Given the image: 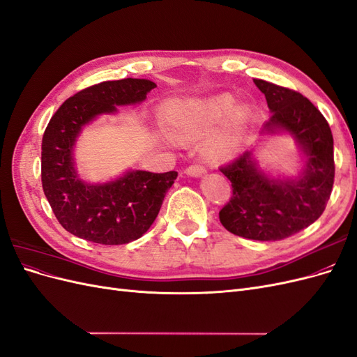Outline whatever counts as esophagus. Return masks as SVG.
<instances>
[{
	"label": "esophagus",
	"mask_w": 357,
	"mask_h": 357,
	"mask_svg": "<svg viewBox=\"0 0 357 357\" xmlns=\"http://www.w3.org/2000/svg\"><path fill=\"white\" fill-rule=\"evenodd\" d=\"M186 172H188V176H190V177H201V176L205 174V168L202 165L195 164V165L188 167Z\"/></svg>",
	"instance_id": "obj_1"
}]
</instances>
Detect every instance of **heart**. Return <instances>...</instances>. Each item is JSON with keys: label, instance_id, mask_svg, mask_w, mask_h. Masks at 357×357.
<instances>
[{"label": "heart", "instance_id": "b5f03b06", "mask_svg": "<svg viewBox=\"0 0 357 357\" xmlns=\"http://www.w3.org/2000/svg\"><path fill=\"white\" fill-rule=\"evenodd\" d=\"M234 104L232 96L226 93L207 100L171 101L165 109V122L176 137L192 138L207 132L229 114L222 131L214 134L205 144L208 156L223 158L236 152L247 119L245 107H234Z\"/></svg>", "mask_w": 357, "mask_h": 357}]
</instances>
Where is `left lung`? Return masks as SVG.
<instances>
[{
    "instance_id": "8db88e82",
    "label": "left lung",
    "mask_w": 357,
    "mask_h": 357,
    "mask_svg": "<svg viewBox=\"0 0 357 357\" xmlns=\"http://www.w3.org/2000/svg\"><path fill=\"white\" fill-rule=\"evenodd\" d=\"M253 82L273 113L262 134L294 135L307 155V165L296 178L274 180L259 169L247 150L220 167L232 183V197L219 219L243 238L280 241L308 228L325 211L335 177L333 138L328 121L305 96L265 80Z\"/></svg>"
}]
</instances>
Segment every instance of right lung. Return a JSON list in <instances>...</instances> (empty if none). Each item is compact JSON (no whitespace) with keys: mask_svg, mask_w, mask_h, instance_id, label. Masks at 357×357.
I'll return each instance as SVG.
<instances>
[{"mask_svg":"<svg viewBox=\"0 0 357 357\" xmlns=\"http://www.w3.org/2000/svg\"><path fill=\"white\" fill-rule=\"evenodd\" d=\"M156 84L122 79L89 86L63 102L43 135V190L63 229L86 241L126 244L147 232L160 210L176 171H128L104 185H88L74 168L73 146L84 125L116 105L138 104Z\"/></svg>","mask_w":357,"mask_h":357,"instance_id":"right-lung-1","label":"right lung"}]
</instances>
